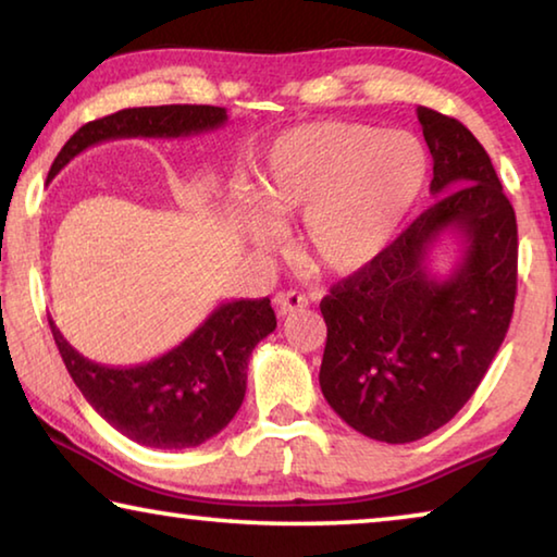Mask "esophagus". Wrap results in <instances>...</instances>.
Returning a JSON list of instances; mask_svg holds the SVG:
<instances>
[{"label":"esophagus","mask_w":557,"mask_h":557,"mask_svg":"<svg viewBox=\"0 0 557 557\" xmlns=\"http://www.w3.org/2000/svg\"><path fill=\"white\" fill-rule=\"evenodd\" d=\"M305 307H309V299L301 295V292H287V295L277 297V314L280 317H289Z\"/></svg>","instance_id":"obj_1"}]
</instances>
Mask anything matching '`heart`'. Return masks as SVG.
<instances>
[{"label":"heart","instance_id":"1","mask_svg":"<svg viewBox=\"0 0 557 557\" xmlns=\"http://www.w3.org/2000/svg\"><path fill=\"white\" fill-rule=\"evenodd\" d=\"M428 182V152L410 132L358 122H309L280 135L256 184L259 213L245 215L258 245L297 213L301 245L319 268L358 272L403 228Z\"/></svg>","mask_w":557,"mask_h":557}]
</instances>
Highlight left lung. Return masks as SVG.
Here are the masks:
<instances>
[{"label": "left lung", "mask_w": 557, "mask_h": 557, "mask_svg": "<svg viewBox=\"0 0 557 557\" xmlns=\"http://www.w3.org/2000/svg\"><path fill=\"white\" fill-rule=\"evenodd\" d=\"M418 120L435 203L319 305L324 398L346 425L388 445L425 437L465 408L516 301V213L492 159L459 120L430 108H418ZM442 232L459 234L466 250L437 278L429 250Z\"/></svg>", "instance_id": "obj_1"}]
</instances>
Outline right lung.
I'll return each mask as SVG.
<instances>
[{
  "mask_svg": "<svg viewBox=\"0 0 557 557\" xmlns=\"http://www.w3.org/2000/svg\"><path fill=\"white\" fill-rule=\"evenodd\" d=\"M225 108L159 106L127 108L83 125L53 159L49 182L75 154L120 137H188L219 129ZM51 334L73 383L92 410L122 435L157 449L199 447L228 425L245 398L252 348L275 332L270 299H235L172 351L154 361L112 369L90 361L65 342L51 319Z\"/></svg>",
  "mask_w": 557,
  "mask_h": 557,
  "instance_id": "right-lung-1",
  "label": "right lung"
}]
</instances>
